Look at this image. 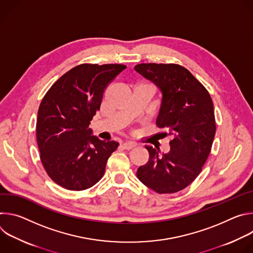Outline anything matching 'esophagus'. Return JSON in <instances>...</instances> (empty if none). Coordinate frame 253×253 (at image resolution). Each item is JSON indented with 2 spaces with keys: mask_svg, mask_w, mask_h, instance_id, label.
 <instances>
[{
  "mask_svg": "<svg viewBox=\"0 0 253 253\" xmlns=\"http://www.w3.org/2000/svg\"><path fill=\"white\" fill-rule=\"evenodd\" d=\"M136 146V144L133 142H125L123 143V148L126 150H130Z\"/></svg>",
  "mask_w": 253,
  "mask_h": 253,
  "instance_id": "esophagus-1",
  "label": "esophagus"
}]
</instances>
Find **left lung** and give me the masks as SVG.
Instances as JSON below:
<instances>
[{
	"instance_id": "1",
	"label": "left lung",
	"mask_w": 253,
	"mask_h": 253,
	"mask_svg": "<svg viewBox=\"0 0 253 253\" xmlns=\"http://www.w3.org/2000/svg\"><path fill=\"white\" fill-rule=\"evenodd\" d=\"M162 92L156 120L171 136L170 151L162 156L145 146L149 161L137 170L140 181L159 194L186 188L199 175L212 147L216 131L213 102L207 89L183 66L142 63L134 67Z\"/></svg>"
}]
</instances>
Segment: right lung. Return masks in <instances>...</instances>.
Listing matches in <instances>:
<instances>
[{"mask_svg":"<svg viewBox=\"0 0 253 253\" xmlns=\"http://www.w3.org/2000/svg\"><path fill=\"white\" fill-rule=\"evenodd\" d=\"M126 68L122 64H81L61 76L38 110L36 136L41 162L55 183L81 191L103 177L115 141L91 136L90 121L100 109L105 89Z\"/></svg>","mask_w":253,"mask_h":253,"instance_id":"1","label":"right lung"}]
</instances>
